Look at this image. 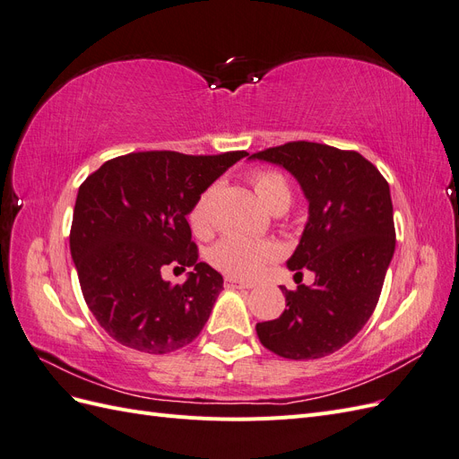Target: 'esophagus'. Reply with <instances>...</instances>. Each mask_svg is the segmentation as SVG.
Wrapping results in <instances>:
<instances>
[{
    "instance_id": "1",
    "label": "esophagus",
    "mask_w": 459,
    "mask_h": 459,
    "mask_svg": "<svg viewBox=\"0 0 459 459\" xmlns=\"http://www.w3.org/2000/svg\"><path fill=\"white\" fill-rule=\"evenodd\" d=\"M224 285H226L228 289H253V285H248V283H245V281L235 280V277H231V275H228V277H226V280H224Z\"/></svg>"
}]
</instances>
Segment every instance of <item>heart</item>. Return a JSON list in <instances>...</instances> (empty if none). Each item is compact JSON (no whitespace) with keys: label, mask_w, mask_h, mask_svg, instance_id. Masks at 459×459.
Here are the masks:
<instances>
[{"label":"heart","mask_w":459,"mask_h":459,"mask_svg":"<svg viewBox=\"0 0 459 459\" xmlns=\"http://www.w3.org/2000/svg\"><path fill=\"white\" fill-rule=\"evenodd\" d=\"M253 186L256 197L268 211H287L290 204V186L287 179L273 170H262L255 174ZM214 187L206 189L193 204L189 212V224L197 235H204L211 230V206ZM275 256V247L266 241H251L241 238L220 239L211 251L212 266L235 277H255L264 264Z\"/></svg>","instance_id":"obj_1"}]
</instances>
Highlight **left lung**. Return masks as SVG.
<instances>
[{
	"instance_id": "1",
	"label": "left lung",
	"mask_w": 459,
	"mask_h": 459,
	"mask_svg": "<svg viewBox=\"0 0 459 459\" xmlns=\"http://www.w3.org/2000/svg\"><path fill=\"white\" fill-rule=\"evenodd\" d=\"M248 160L281 166L308 201V221L287 268L314 272V285L281 287L287 308L256 324L268 351L289 359L329 356L366 325L394 255L391 189L356 151L290 142L255 152Z\"/></svg>"
}]
</instances>
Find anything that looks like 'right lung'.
<instances>
[{"mask_svg":"<svg viewBox=\"0 0 459 459\" xmlns=\"http://www.w3.org/2000/svg\"><path fill=\"white\" fill-rule=\"evenodd\" d=\"M247 155L130 152L107 160L80 186L71 255L88 308L117 342L166 354L199 335L224 277L197 260L187 214ZM169 265L192 268L186 284L163 280Z\"/></svg>","mask_w":459,"mask_h":459,"instance_id":"obj_1","label":"right lung"}]
</instances>
